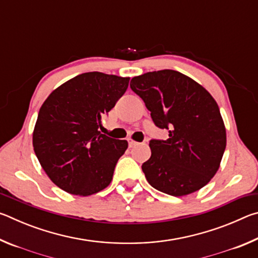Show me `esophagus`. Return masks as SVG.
Returning a JSON list of instances; mask_svg holds the SVG:
<instances>
[{"mask_svg":"<svg viewBox=\"0 0 258 258\" xmlns=\"http://www.w3.org/2000/svg\"><path fill=\"white\" fill-rule=\"evenodd\" d=\"M127 141H128V146H130V148H133V147H135V146H138V145H139V142H137V141H135V140H133V139H128Z\"/></svg>","mask_w":258,"mask_h":258,"instance_id":"34e87169","label":"esophagus"}]
</instances>
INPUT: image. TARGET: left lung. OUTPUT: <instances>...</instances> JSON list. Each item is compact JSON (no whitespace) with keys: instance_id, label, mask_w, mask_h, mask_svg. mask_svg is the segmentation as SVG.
I'll list each match as a JSON object with an SVG mask.
<instances>
[{"instance_id":"left-lung-1","label":"left lung","mask_w":258,"mask_h":258,"mask_svg":"<svg viewBox=\"0 0 258 258\" xmlns=\"http://www.w3.org/2000/svg\"><path fill=\"white\" fill-rule=\"evenodd\" d=\"M131 89L146 103L154 123L168 139L151 140L142 165L147 181L164 194L182 197L202 189L215 175L226 147L220 108L211 93L172 69L133 77Z\"/></svg>"}]
</instances>
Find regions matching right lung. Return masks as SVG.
Wrapping results in <instances>:
<instances>
[{"mask_svg": "<svg viewBox=\"0 0 258 258\" xmlns=\"http://www.w3.org/2000/svg\"><path fill=\"white\" fill-rule=\"evenodd\" d=\"M128 82L130 77L84 73L56 87L43 102L33 147L42 168L60 189L86 197L110 184L128 143L101 134L99 127Z\"/></svg>", "mask_w": 258, "mask_h": 258, "instance_id": "obj_1", "label": "right lung"}]
</instances>
